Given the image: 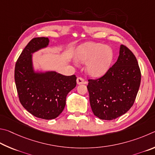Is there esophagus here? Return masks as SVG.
I'll use <instances>...</instances> for the list:
<instances>
[{"label": "esophagus", "instance_id": "obj_1", "mask_svg": "<svg viewBox=\"0 0 155 155\" xmlns=\"http://www.w3.org/2000/svg\"><path fill=\"white\" fill-rule=\"evenodd\" d=\"M77 84H86V82L82 78L78 77L77 78Z\"/></svg>", "mask_w": 155, "mask_h": 155}]
</instances>
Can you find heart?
Instances as JSON below:
<instances>
[{
    "mask_svg": "<svg viewBox=\"0 0 155 155\" xmlns=\"http://www.w3.org/2000/svg\"><path fill=\"white\" fill-rule=\"evenodd\" d=\"M112 51L102 43L89 42L83 44L76 54L77 61L86 63V71L93 77H99L106 72L112 62Z\"/></svg>",
    "mask_w": 155,
    "mask_h": 155,
    "instance_id": "1",
    "label": "heart"
}]
</instances>
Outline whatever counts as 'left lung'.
<instances>
[{
    "label": "left lung",
    "instance_id": "8db88e82",
    "mask_svg": "<svg viewBox=\"0 0 155 155\" xmlns=\"http://www.w3.org/2000/svg\"><path fill=\"white\" fill-rule=\"evenodd\" d=\"M88 81L93 114L102 120H111L133 106L140 86L141 71L134 53L121 45L115 64L102 77Z\"/></svg>",
    "mask_w": 155,
    "mask_h": 155
}]
</instances>
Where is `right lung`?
Here are the masks:
<instances>
[{"label":"right lung","instance_id":"1","mask_svg":"<svg viewBox=\"0 0 155 155\" xmlns=\"http://www.w3.org/2000/svg\"><path fill=\"white\" fill-rule=\"evenodd\" d=\"M48 37L31 40L21 51L15 67V82L22 106L35 117L51 120L63 111L67 94L76 86V76L55 71L35 73L32 54L47 47Z\"/></svg>","mask_w":155,"mask_h":155}]
</instances>
